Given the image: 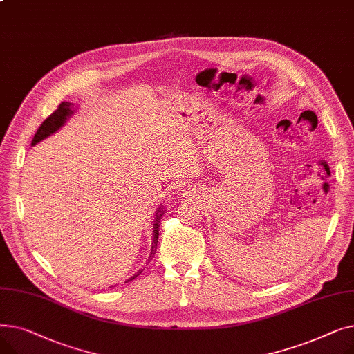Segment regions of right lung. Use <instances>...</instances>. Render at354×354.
Returning a JSON list of instances; mask_svg holds the SVG:
<instances>
[{"label": "right lung", "instance_id": "right-lung-1", "mask_svg": "<svg viewBox=\"0 0 354 354\" xmlns=\"http://www.w3.org/2000/svg\"><path fill=\"white\" fill-rule=\"evenodd\" d=\"M74 113V110H73V103H70V102H63V103H60V106L57 107V110H54L53 113L40 124V127H39V130H37L35 132V135H34V138H32V142H31V145L34 146L35 143H39V142H41L43 139H46V138H48L50 135H53V133H55L57 132V130L66 123V120L71 116ZM162 215H163V211H162V208H159L158 211H156V218H155V224H153V235H152V250H151V255H149V259L147 261H151V259L155 257V254H156V248H158V239H159V225H160V219H162ZM142 271L143 270H139L133 277H130L129 280H126L124 283H129V281H132V280H135V278L138 277V275H140L142 274Z\"/></svg>", "mask_w": 354, "mask_h": 354}]
</instances>
